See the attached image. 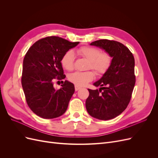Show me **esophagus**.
Returning <instances> with one entry per match:
<instances>
[{
  "label": "esophagus",
  "mask_w": 158,
  "mask_h": 158,
  "mask_svg": "<svg viewBox=\"0 0 158 158\" xmlns=\"http://www.w3.org/2000/svg\"><path fill=\"white\" fill-rule=\"evenodd\" d=\"M81 88L80 87H78V86H76V85H75V91H78Z\"/></svg>",
  "instance_id": "34e87169"
}]
</instances>
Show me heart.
Instances as JSON below:
<instances>
[{
	"instance_id": "heart-1",
	"label": "heart",
	"mask_w": 158,
	"mask_h": 158,
	"mask_svg": "<svg viewBox=\"0 0 158 158\" xmlns=\"http://www.w3.org/2000/svg\"><path fill=\"white\" fill-rule=\"evenodd\" d=\"M78 55L88 60V69H92L98 75H103L109 70L112 63V57L106 52H102L96 47L83 46L76 50ZM60 63L63 67L68 71L73 70L74 67V54L69 50L62 56ZM95 78L92 71L76 72L69 76L70 82L76 86L82 87Z\"/></svg>"
}]
</instances>
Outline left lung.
Returning <instances> with one entry per match:
<instances>
[{
  "label": "left lung",
  "mask_w": 158,
  "mask_h": 158,
  "mask_svg": "<svg viewBox=\"0 0 158 158\" xmlns=\"http://www.w3.org/2000/svg\"><path fill=\"white\" fill-rule=\"evenodd\" d=\"M106 50L113 57L112 63L102 78L95 82L99 89H89L85 107L91 116L109 120L122 113L131 101L136 82L135 58L121 43L99 40L90 44Z\"/></svg>",
  "instance_id": "obj_1"
}]
</instances>
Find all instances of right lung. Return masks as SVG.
<instances>
[{
    "label": "right lung",
    "instance_id": "right-lung-1",
    "mask_svg": "<svg viewBox=\"0 0 158 158\" xmlns=\"http://www.w3.org/2000/svg\"><path fill=\"white\" fill-rule=\"evenodd\" d=\"M78 44L49 36L37 41L27 51L23 61L22 85L28 107L37 116L56 118L67 109L74 92V84L63 81L62 88L56 89L53 82L65 78L62 56Z\"/></svg>",
    "mask_w": 158,
    "mask_h": 158
}]
</instances>
